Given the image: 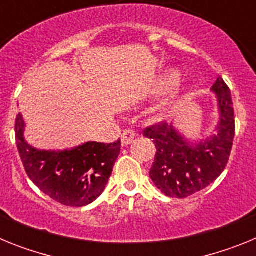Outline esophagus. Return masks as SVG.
I'll return each mask as SVG.
<instances>
[{
    "mask_svg": "<svg viewBox=\"0 0 256 256\" xmlns=\"http://www.w3.org/2000/svg\"><path fill=\"white\" fill-rule=\"evenodd\" d=\"M134 137H136V133L133 132V130H126L120 137L122 144H123V146H128V144H132L133 140H134Z\"/></svg>",
    "mask_w": 256,
    "mask_h": 256,
    "instance_id": "obj_1",
    "label": "esophagus"
}]
</instances>
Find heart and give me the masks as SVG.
Wrapping results in <instances>:
<instances>
[{
	"mask_svg": "<svg viewBox=\"0 0 256 256\" xmlns=\"http://www.w3.org/2000/svg\"><path fill=\"white\" fill-rule=\"evenodd\" d=\"M180 73L176 72V70H172L169 73H165L164 76L160 78L159 83H158V91L159 92H168L170 91L172 88H174L176 86L180 83Z\"/></svg>",
	"mask_w": 256,
	"mask_h": 256,
	"instance_id": "obj_1",
	"label": "heart"
}]
</instances>
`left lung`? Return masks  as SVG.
Masks as SVG:
<instances>
[{
    "instance_id": "1",
    "label": "left lung",
    "mask_w": 256,
    "mask_h": 256,
    "mask_svg": "<svg viewBox=\"0 0 256 256\" xmlns=\"http://www.w3.org/2000/svg\"><path fill=\"white\" fill-rule=\"evenodd\" d=\"M219 106L216 133L204 142L190 144L166 123H156L144 130L152 140L156 154L150 177L155 186L169 198H184L204 190L224 170L234 138V110L230 91L218 76L212 86Z\"/></svg>"
}]
</instances>
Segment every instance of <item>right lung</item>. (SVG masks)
Instances as JSON below:
<instances>
[{
	"label": "right lung",
	"instance_id": "obj_1",
	"mask_svg": "<svg viewBox=\"0 0 256 256\" xmlns=\"http://www.w3.org/2000/svg\"><path fill=\"white\" fill-rule=\"evenodd\" d=\"M24 120L16 115L15 137L24 169L40 191L66 206H86L105 190L120 140L112 144L87 142L73 150H37L24 140Z\"/></svg>",
	"mask_w": 256,
	"mask_h": 256
}]
</instances>
